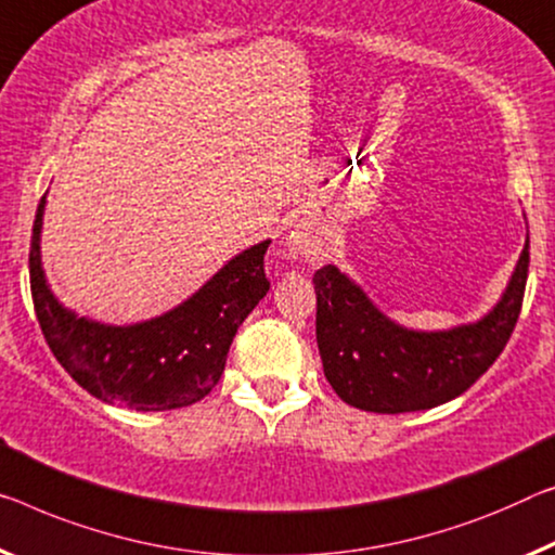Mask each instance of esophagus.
I'll list each match as a JSON object with an SVG mask.
<instances>
[{
  "label": "esophagus",
  "mask_w": 555,
  "mask_h": 555,
  "mask_svg": "<svg viewBox=\"0 0 555 555\" xmlns=\"http://www.w3.org/2000/svg\"><path fill=\"white\" fill-rule=\"evenodd\" d=\"M287 248L293 253L305 255V258H312V260L322 258V253H325V248H322L320 241H314V237H307V235H289L287 237Z\"/></svg>",
  "instance_id": "obj_1"
}]
</instances>
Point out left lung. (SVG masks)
<instances>
[{"label":"left lung","instance_id":"8db88e82","mask_svg":"<svg viewBox=\"0 0 555 555\" xmlns=\"http://www.w3.org/2000/svg\"><path fill=\"white\" fill-rule=\"evenodd\" d=\"M528 278V237L499 305L474 325L416 332L391 322L335 266L314 272L318 347L325 377L343 402L364 412H420L474 385L504 352Z\"/></svg>","mask_w":555,"mask_h":555}]
</instances>
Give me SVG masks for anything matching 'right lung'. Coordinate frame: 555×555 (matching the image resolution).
<instances>
[{"label":"right lung","instance_id":"obj_1","mask_svg":"<svg viewBox=\"0 0 555 555\" xmlns=\"http://www.w3.org/2000/svg\"><path fill=\"white\" fill-rule=\"evenodd\" d=\"M44 206L47 195H41L31 228L29 283L34 312L56 362L76 385L106 404L166 412L201 402L225 370L237 327L270 289V241L235 255L176 310L114 327L76 318L51 295L39 255Z\"/></svg>","mask_w":555,"mask_h":555}]
</instances>
